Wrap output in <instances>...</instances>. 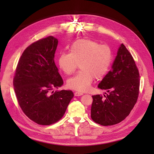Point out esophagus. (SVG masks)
<instances>
[{
  "mask_svg": "<svg viewBox=\"0 0 154 154\" xmlns=\"http://www.w3.org/2000/svg\"><path fill=\"white\" fill-rule=\"evenodd\" d=\"M83 93H81V92H75L74 93V95L75 96H81V95H83Z\"/></svg>",
  "mask_w": 154,
  "mask_h": 154,
  "instance_id": "34e87169",
  "label": "esophagus"
}]
</instances>
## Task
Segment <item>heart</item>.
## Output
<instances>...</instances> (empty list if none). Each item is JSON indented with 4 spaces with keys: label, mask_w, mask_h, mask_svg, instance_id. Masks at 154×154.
<instances>
[{
    "label": "heart",
    "mask_w": 154,
    "mask_h": 154,
    "mask_svg": "<svg viewBox=\"0 0 154 154\" xmlns=\"http://www.w3.org/2000/svg\"><path fill=\"white\" fill-rule=\"evenodd\" d=\"M112 51L107 45L89 39L78 40L71 45L69 54L61 53L58 65L65 74H73L79 64L81 71L67 81L71 89L85 92L89 89L94 78L100 80L109 72L112 63Z\"/></svg>",
    "instance_id": "b5f03b06"
}]
</instances>
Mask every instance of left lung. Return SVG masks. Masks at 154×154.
Here are the masks:
<instances>
[{
  "mask_svg": "<svg viewBox=\"0 0 154 154\" xmlns=\"http://www.w3.org/2000/svg\"><path fill=\"white\" fill-rule=\"evenodd\" d=\"M98 87L106 91L104 96H92L91 119L102 126L120 122L129 115L139 95L140 74L132 55L121 44L110 70Z\"/></svg>",
  "mask_w": 154,
  "mask_h": 154,
  "instance_id": "obj_1",
  "label": "left lung"
}]
</instances>
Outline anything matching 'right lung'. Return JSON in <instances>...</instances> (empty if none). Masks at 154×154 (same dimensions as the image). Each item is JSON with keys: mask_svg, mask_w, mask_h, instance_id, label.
<instances>
[{"mask_svg": "<svg viewBox=\"0 0 154 154\" xmlns=\"http://www.w3.org/2000/svg\"><path fill=\"white\" fill-rule=\"evenodd\" d=\"M58 41L53 36L28 46L16 66L13 85L24 113L40 125L58 122L73 97L71 91L54 92L63 83L54 61Z\"/></svg>", "mask_w": 154, "mask_h": 154, "instance_id": "obj_1", "label": "right lung"}]
</instances>
